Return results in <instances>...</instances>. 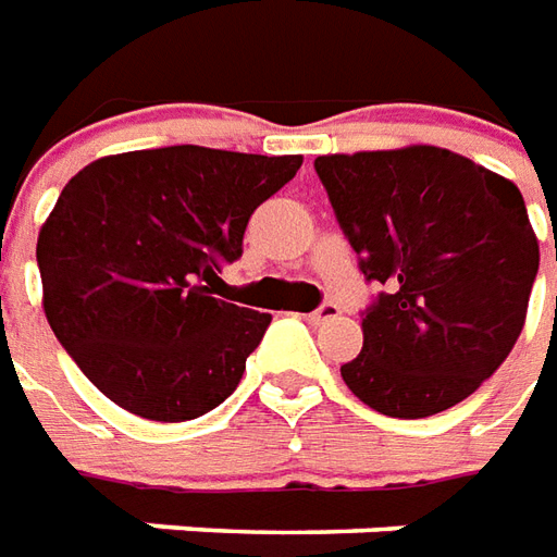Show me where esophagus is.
<instances>
[{
    "label": "esophagus",
    "instance_id": "34e87169",
    "mask_svg": "<svg viewBox=\"0 0 557 557\" xmlns=\"http://www.w3.org/2000/svg\"><path fill=\"white\" fill-rule=\"evenodd\" d=\"M338 314H342V309H338L335 302H323L321 309H314L311 314H306V318H309L311 323H323V321H335Z\"/></svg>",
    "mask_w": 557,
    "mask_h": 557
}]
</instances>
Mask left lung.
<instances>
[{
    "mask_svg": "<svg viewBox=\"0 0 557 557\" xmlns=\"http://www.w3.org/2000/svg\"><path fill=\"white\" fill-rule=\"evenodd\" d=\"M314 171L362 275L386 285L362 314V350L342 366L348 389L398 420L459 405L524 326L540 246L522 191L423 144L318 156Z\"/></svg>",
    "mask_w": 557,
    "mask_h": 557,
    "instance_id": "obj_1",
    "label": "left lung"
}]
</instances>
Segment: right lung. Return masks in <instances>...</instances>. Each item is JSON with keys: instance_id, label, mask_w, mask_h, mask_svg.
Masks as SVG:
<instances>
[{"instance_id": "add662e5", "label": "right lung", "mask_w": 557, "mask_h": 557, "mask_svg": "<svg viewBox=\"0 0 557 557\" xmlns=\"http://www.w3.org/2000/svg\"><path fill=\"white\" fill-rule=\"evenodd\" d=\"M302 156L207 146L120 152L62 188L38 234L45 314L59 345L125 411L156 423L222 405L270 314L212 297L251 212Z\"/></svg>"}]
</instances>
